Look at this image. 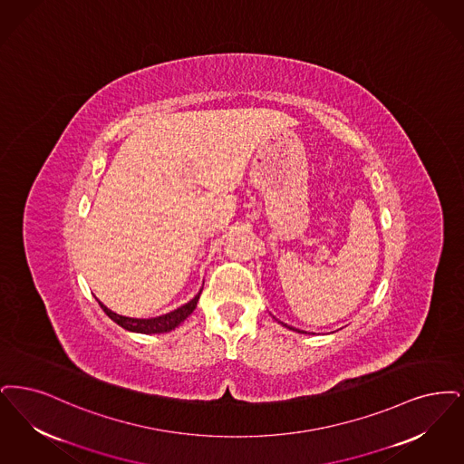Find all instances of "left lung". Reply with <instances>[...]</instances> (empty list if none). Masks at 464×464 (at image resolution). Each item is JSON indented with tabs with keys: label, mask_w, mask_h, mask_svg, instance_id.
Wrapping results in <instances>:
<instances>
[{
	"label": "left lung",
	"mask_w": 464,
	"mask_h": 464,
	"mask_svg": "<svg viewBox=\"0 0 464 464\" xmlns=\"http://www.w3.org/2000/svg\"><path fill=\"white\" fill-rule=\"evenodd\" d=\"M283 324L284 327H287V329H291V331H296V333H303V331H300V329H296V327H289V325H287V324H284V323H281ZM304 334H306V333H304Z\"/></svg>",
	"instance_id": "obj_1"
}]
</instances>
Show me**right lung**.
<instances>
[{
	"mask_svg": "<svg viewBox=\"0 0 464 464\" xmlns=\"http://www.w3.org/2000/svg\"><path fill=\"white\" fill-rule=\"evenodd\" d=\"M201 291H199L190 302L181 304L180 308H177V310H173V312H169V314L160 315V317H150V319L124 317V315H120V314L109 310V308H107L103 303L99 302V300H97V302L101 304L102 310H103L114 323L118 324V325H121L122 329L131 331V333H140V334H158V333H168V331L179 327V325L196 310L198 302H199V296H201Z\"/></svg>",
	"mask_w": 464,
	"mask_h": 464,
	"instance_id": "add662e5",
	"label": "right lung"
}]
</instances>
